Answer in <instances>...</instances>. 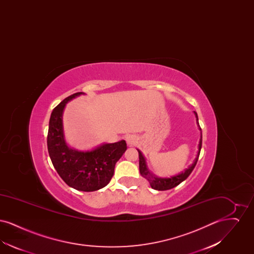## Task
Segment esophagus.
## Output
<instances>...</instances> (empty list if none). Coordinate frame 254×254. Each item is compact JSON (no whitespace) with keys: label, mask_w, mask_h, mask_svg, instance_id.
Listing matches in <instances>:
<instances>
[{"label":"esophagus","mask_w":254,"mask_h":254,"mask_svg":"<svg viewBox=\"0 0 254 254\" xmlns=\"http://www.w3.org/2000/svg\"><path fill=\"white\" fill-rule=\"evenodd\" d=\"M136 137L135 136H133V135H128L127 137V145H133L135 143H136Z\"/></svg>","instance_id":"obj_1"}]
</instances>
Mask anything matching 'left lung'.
Here are the masks:
<instances>
[{"label": "left lung", "instance_id": "8db88e82", "mask_svg": "<svg viewBox=\"0 0 254 254\" xmlns=\"http://www.w3.org/2000/svg\"><path fill=\"white\" fill-rule=\"evenodd\" d=\"M195 115H196V118H197V124L199 125L198 116H197L196 112H195ZM199 127H200V126H199ZM200 130H201V127H200ZM201 147H202V131H201V139H200V142H199L198 156L195 159L193 164L187 170H185V172H183V173L179 174V175L173 176L171 178H158L155 175L150 173L149 170L146 168L145 158L142 155L141 151L138 150V152H139V169H140V173H141V175L143 177H145V179L149 182V185L151 186V188L156 190H170V189H173L176 186H178L179 184H181L182 182L185 181L190 176V174L192 172V170H193L196 164H197L198 157H199V154H200V151H201Z\"/></svg>", "mask_w": 254, "mask_h": 254}]
</instances>
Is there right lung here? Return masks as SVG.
Wrapping results in <instances>:
<instances>
[{"label": "right lung", "mask_w": 254, "mask_h": 254, "mask_svg": "<svg viewBox=\"0 0 254 254\" xmlns=\"http://www.w3.org/2000/svg\"><path fill=\"white\" fill-rule=\"evenodd\" d=\"M83 94L77 92L66 97L53 109L49 119L48 149L53 167L66 185L81 191H95L109 184L117 161L127 150L122 140L104 144L90 151H78L68 147L63 133V110L73 98Z\"/></svg>", "instance_id": "add662e5"}]
</instances>
